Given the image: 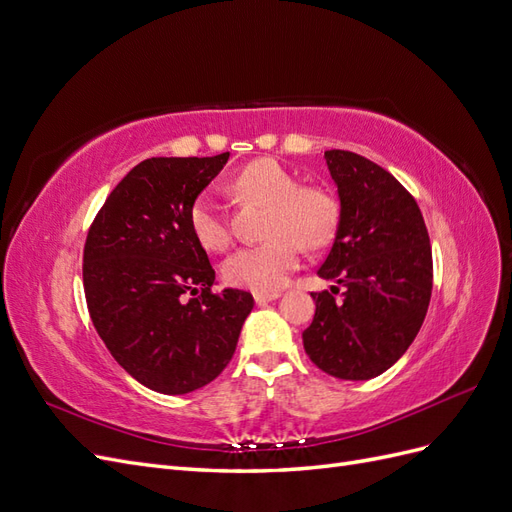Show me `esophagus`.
Returning a JSON list of instances; mask_svg holds the SVG:
<instances>
[{
    "mask_svg": "<svg viewBox=\"0 0 512 512\" xmlns=\"http://www.w3.org/2000/svg\"><path fill=\"white\" fill-rule=\"evenodd\" d=\"M275 299H280V292H254V301L258 303V305H265V303H269V301H275Z\"/></svg>",
    "mask_w": 512,
    "mask_h": 512,
    "instance_id": "esophagus-1",
    "label": "esophagus"
}]
</instances>
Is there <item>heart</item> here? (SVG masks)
<instances>
[{"label":"heart","mask_w":512,"mask_h":512,"mask_svg":"<svg viewBox=\"0 0 512 512\" xmlns=\"http://www.w3.org/2000/svg\"><path fill=\"white\" fill-rule=\"evenodd\" d=\"M232 188L245 200L269 207L262 245L241 247L226 258L222 275L230 286L256 292L282 288L299 267L301 245L305 250L327 247L339 230L342 205L324 185H301L277 160L260 158L243 166L232 179ZM194 239L209 252H222L230 243V230L211 194H198L188 213Z\"/></svg>","instance_id":"heart-1"}]
</instances>
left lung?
<instances>
[{"label":"left lung","mask_w":512,"mask_h":512,"mask_svg":"<svg viewBox=\"0 0 512 512\" xmlns=\"http://www.w3.org/2000/svg\"><path fill=\"white\" fill-rule=\"evenodd\" d=\"M342 220L318 275L344 286L312 294L316 314L303 331L309 359L339 380H369L395 365L425 320L433 262L427 226L412 194L389 170L331 149Z\"/></svg>","instance_id":"obj_1"}]
</instances>
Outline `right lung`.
<instances>
[{"mask_svg":"<svg viewBox=\"0 0 512 512\" xmlns=\"http://www.w3.org/2000/svg\"><path fill=\"white\" fill-rule=\"evenodd\" d=\"M230 153L149 158L108 194L83 252L89 316L113 359L147 389L185 395L235 354L254 297L224 288L188 224L194 198Z\"/></svg>","mask_w":512,"mask_h":512,"instance_id":"right-lung-1","label":"right lung"}]
</instances>
